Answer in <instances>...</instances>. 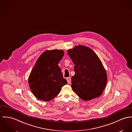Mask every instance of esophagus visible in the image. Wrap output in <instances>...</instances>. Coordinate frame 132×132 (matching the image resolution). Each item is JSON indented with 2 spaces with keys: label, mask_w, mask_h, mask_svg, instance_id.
Listing matches in <instances>:
<instances>
[{
  "label": "esophagus",
  "mask_w": 132,
  "mask_h": 132,
  "mask_svg": "<svg viewBox=\"0 0 132 132\" xmlns=\"http://www.w3.org/2000/svg\"><path fill=\"white\" fill-rule=\"evenodd\" d=\"M67 81L68 82V84H70V81H71V78L70 77H68L67 78Z\"/></svg>",
  "instance_id": "esophagus-1"
}]
</instances>
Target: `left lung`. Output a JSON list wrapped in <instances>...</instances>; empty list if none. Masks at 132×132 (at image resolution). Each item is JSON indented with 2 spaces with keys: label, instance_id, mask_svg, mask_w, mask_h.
I'll use <instances>...</instances> for the list:
<instances>
[{
  "label": "left lung",
  "instance_id": "obj_1",
  "mask_svg": "<svg viewBox=\"0 0 132 132\" xmlns=\"http://www.w3.org/2000/svg\"><path fill=\"white\" fill-rule=\"evenodd\" d=\"M68 54L75 65V75L71 78L73 91L86 101L100 96L106 86L107 76L98 56L82 45L69 50Z\"/></svg>",
  "mask_w": 132,
  "mask_h": 132
}]
</instances>
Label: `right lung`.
Returning <instances> with one entry per match:
<instances>
[{
  "mask_svg": "<svg viewBox=\"0 0 132 132\" xmlns=\"http://www.w3.org/2000/svg\"><path fill=\"white\" fill-rule=\"evenodd\" d=\"M64 55L61 50L45 51L37 59L28 78L30 88L37 99L49 101L67 84L58 65Z\"/></svg>",
  "mask_w": 132,
  "mask_h": 132,
  "instance_id": "1",
  "label": "right lung"
}]
</instances>
